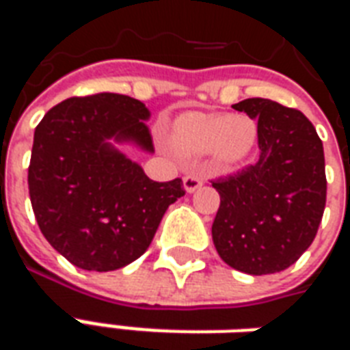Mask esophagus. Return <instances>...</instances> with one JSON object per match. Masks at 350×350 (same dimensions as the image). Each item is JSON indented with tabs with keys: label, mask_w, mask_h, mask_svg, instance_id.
<instances>
[{
	"label": "esophagus",
	"mask_w": 350,
	"mask_h": 350,
	"mask_svg": "<svg viewBox=\"0 0 350 350\" xmlns=\"http://www.w3.org/2000/svg\"><path fill=\"white\" fill-rule=\"evenodd\" d=\"M198 187H202V178H198L195 174H187L183 178V189L187 193H195Z\"/></svg>",
	"instance_id": "obj_1"
}]
</instances>
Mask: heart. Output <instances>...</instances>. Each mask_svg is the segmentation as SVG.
<instances>
[{"instance_id": "1", "label": "heart", "mask_w": 350, "mask_h": 350, "mask_svg": "<svg viewBox=\"0 0 350 350\" xmlns=\"http://www.w3.org/2000/svg\"><path fill=\"white\" fill-rule=\"evenodd\" d=\"M168 140L187 159L212 152L221 165H238L257 146L258 123L247 114L185 112L174 120Z\"/></svg>"}]
</instances>
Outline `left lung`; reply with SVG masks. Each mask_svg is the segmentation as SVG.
Returning a JSON list of instances; mask_svg holds the SVG:
<instances>
[{
  "label": "left lung",
  "instance_id": "obj_1",
  "mask_svg": "<svg viewBox=\"0 0 350 350\" xmlns=\"http://www.w3.org/2000/svg\"><path fill=\"white\" fill-rule=\"evenodd\" d=\"M232 108L257 120L260 155L255 165L212 182L221 197L213 245L234 270L275 273L301 257L323 219V142L296 108L260 97Z\"/></svg>",
  "mask_w": 350,
  "mask_h": 350
}]
</instances>
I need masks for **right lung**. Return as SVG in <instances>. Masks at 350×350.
<instances>
[{"mask_svg": "<svg viewBox=\"0 0 350 350\" xmlns=\"http://www.w3.org/2000/svg\"><path fill=\"white\" fill-rule=\"evenodd\" d=\"M150 110L120 93L71 97L35 127L27 185L42 236L69 262L110 271L137 260L170 204L185 195L180 178L153 182L118 150L153 153Z\"/></svg>", "mask_w": 350, "mask_h": 350, "instance_id": "right-lung-1", "label": "right lung"}]
</instances>
